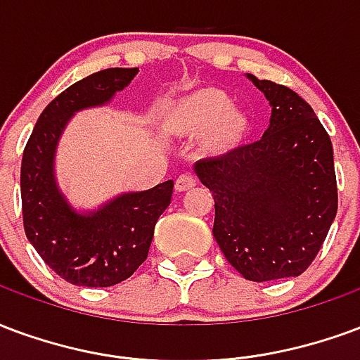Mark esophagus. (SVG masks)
Wrapping results in <instances>:
<instances>
[{"instance_id":"34e87169","label":"esophagus","mask_w":360,"mask_h":360,"mask_svg":"<svg viewBox=\"0 0 360 360\" xmlns=\"http://www.w3.org/2000/svg\"><path fill=\"white\" fill-rule=\"evenodd\" d=\"M195 184H198V178L193 176V174H190V172H186V174H180V176L176 178L174 188H176V191H186V190H191Z\"/></svg>"}]
</instances>
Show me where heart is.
Segmentation results:
<instances>
[{
	"mask_svg": "<svg viewBox=\"0 0 360 360\" xmlns=\"http://www.w3.org/2000/svg\"><path fill=\"white\" fill-rule=\"evenodd\" d=\"M161 126L176 136H203L209 155L232 153L251 130L248 115L232 107V97L219 88H203L162 107Z\"/></svg>",
	"mask_w": 360,
	"mask_h": 360,
	"instance_id": "heart-1",
	"label": "heart"
}]
</instances>
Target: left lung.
I'll use <instances>...</instances> for the list:
<instances>
[{
	"instance_id": "left-lung-1",
	"label": "left lung",
	"mask_w": 360,
	"mask_h": 360,
	"mask_svg": "<svg viewBox=\"0 0 360 360\" xmlns=\"http://www.w3.org/2000/svg\"><path fill=\"white\" fill-rule=\"evenodd\" d=\"M249 80L272 105L261 140L195 165L214 199L212 236L251 282L299 276L319 255L338 212L330 136L288 86Z\"/></svg>"
}]
</instances>
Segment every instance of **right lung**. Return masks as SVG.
Returning <instances> with one entry per match:
<instances>
[{"instance_id":"add662e5","label":"right lung","mask_w":360,"mask_h":360,"mask_svg":"<svg viewBox=\"0 0 360 360\" xmlns=\"http://www.w3.org/2000/svg\"><path fill=\"white\" fill-rule=\"evenodd\" d=\"M138 69H105L86 76L47 105L26 141L20 162L22 224L44 263L75 285L109 288L148 259L155 224L170 205L174 182L124 193L103 209L80 214L57 190L53 155L63 128L80 109L103 105L132 82Z\"/></svg>"}]
</instances>
